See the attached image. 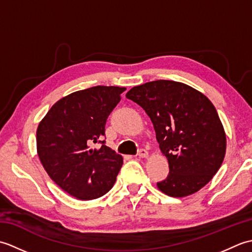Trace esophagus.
<instances>
[{"label":"esophagus","instance_id":"34e87169","mask_svg":"<svg viewBox=\"0 0 252 252\" xmlns=\"http://www.w3.org/2000/svg\"><path fill=\"white\" fill-rule=\"evenodd\" d=\"M137 156L140 157V158H147L148 157V152L146 151V149L141 148L140 151H138V153H137Z\"/></svg>","mask_w":252,"mask_h":252}]
</instances>
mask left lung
I'll return each mask as SVG.
<instances>
[{"label": "left lung", "instance_id": "1", "mask_svg": "<svg viewBox=\"0 0 252 252\" xmlns=\"http://www.w3.org/2000/svg\"><path fill=\"white\" fill-rule=\"evenodd\" d=\"M126 98L145 110L170 172L158 189L171 197L194 194L211 181L223 162L226 135L216 107L199 91L157 80L132 88Z\"/></svg>", "mask_w": 252, "mask_h": 252}]
</instances>
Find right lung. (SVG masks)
<instances>
[{
    "label": "right lung",
    "instance_id": "right-lung-1",
    "mask_svg": "<svg viewBox=\"0 0 252 252\" xmlns=\"http://www.w3.org/2000/svg\"><path fill=\"white\" fill-rule=\"evenodd\" d=\"M125 91L104 85L77 91L53 105L39 123L41 163L50 178L77 199H96L115 184L123 159L100 140L107 118ZM97 142L102 146L92 149Z\"/></svg>",
    "mask_w": 252,
    "mask_h": 252
}]
</instances>
